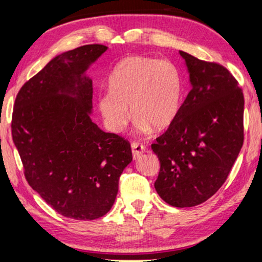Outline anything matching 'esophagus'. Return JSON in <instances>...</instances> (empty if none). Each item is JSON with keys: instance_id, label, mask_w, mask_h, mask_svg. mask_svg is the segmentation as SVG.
<instances>
[{"instance_id": "1", "label": "esophagus", "mask_w": 262, "mask_h": 262, "mask_svg": "<svg viewBox=\"0 0 262 262\" xmlns=\"http://www.w3.org/2000/svg\"><path fill=\"white\" fill-rule=\"evenodd\" d=\"M131 148H132V155H134V159L135 160H138L139 157L142 156L143 152L146 151V148L141 143L138 142H135L131 144Z\"/></svg>"}]
</instances>
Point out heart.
<instances>
[{"label":"heart","mask_w":262,"mask_h":262,"mask_svg":"<svg viewBox=\"0 0 262 262\" xmlns=\"http://www.w3.org/2000/svg\"><path fill=\"white\" fill-rule=\"evenodd\" d=\"M184 77L168 59L128 56L108 77V94L99 99L107 126L120 132L132 117L139 132L166 130L177 120L184 101Z\"/></svg>","instance_id":"1"}]
</instances>
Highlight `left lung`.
Returning <instances> with one entry per match:
<instances>
[{
	"label": "left lung",
	"instance_id": "8db88e82",
	"mask_svg": "<svg viewBox=\"0 0 262 262\" xmlns=\"http://www.w3.org/2000/svg\"><path fill=\"white\" fill-rule=\"evenodd\" d=\"M179 53L192 88L177 120L151 149L161 164L156 192L171 206L192 207L222 187L241 151L245 99L224 67Z\"/></svg>",
	"mask_w": 262,
	"mask_h": 262
}]
</instances>
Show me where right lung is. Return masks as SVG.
Returning <instances> with one entry per match:
<instances>
[{"label": "right lung", "instance_id": "add662e5", "mask_svg": "<svg viewBox=\"0 0 262 262\" xmlns=\"http://www.w3.org/2000/svg\"><path fill=\"white\" fill-rule=\"evenodd\" d=\"M107 50L84 45L56 56L17 93L12 136L28 185L59 214L93 221L108 212L131 145L93 123L85 73Z\"/></svg>", "mask_w": 262, "mask_h": 262}]
</instances>
